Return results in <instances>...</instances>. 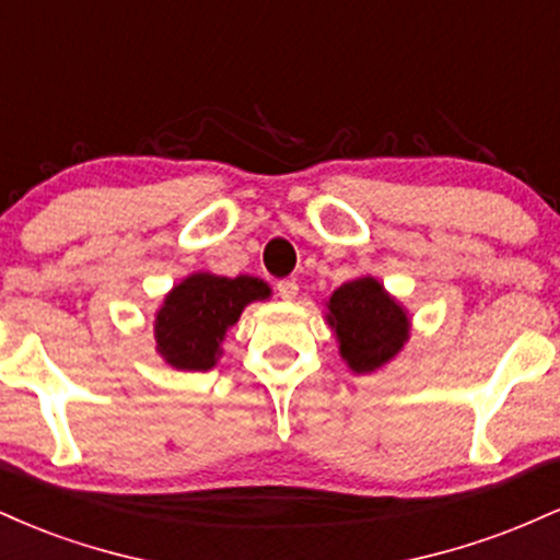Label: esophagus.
Listing matches in <instances>:
<instances>
[{"mask_svg": "<svg viewBox=\"0 0 560 560\" xmlns=\"http://www.w3.org/2000/svg\"><path fill=\"white\" fill-rule=\"evenodd\" d=\"M276 292H279L281 300H294V298H298L300 287H298V281H294V279H281L279 284H276Z\"/></svg>", "mask_w": 560, "mask_h": 560, "instance_id": "esophagus-1", "label": "esophagus"}]
</instances>
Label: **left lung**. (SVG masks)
<instances>
[{
  "instance_id": "8db88e82",
  "label": "left lung",
  "mask_w": 560,
  "mask_h": 560,
  "mask_svg": "<svg viewBox=\"0 0 560 560\" xmlns=\"http://www.w3.org/2000/svg\"><path fill=\"white\" fill-rule=\"evenodd\" d=\"M326 307V318L339 339V355L355 374L382 369L408 342V313L371 276L334 289Z\"/></svg>"
}]
</instances>
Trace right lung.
I'll list each match as a JSON object with an SVG mask.
<instances>
[{"label":"right lung","instance_id":"add662e5","mask_svg":"<svg viewBox=\"0 0 560 560\" xmlns=\"http://www.w3.org/2000/svg\"><path fill=\"white\" fill-rule=\"evenodd\" d=\"M266 298H271V289L255 276H186L165 294L155 316L158 352L178 371H210L244 307Z\"/></svg>","mask_w":560,"mask_h":560}]
</instances>
